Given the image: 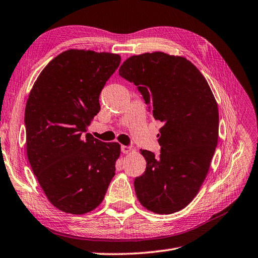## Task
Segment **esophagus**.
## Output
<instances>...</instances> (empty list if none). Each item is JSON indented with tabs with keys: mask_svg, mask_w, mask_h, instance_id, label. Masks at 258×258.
<instances>
[{
	"mask_svg": "<svg viewBox=\"0 0 258 258\" xmlns=\"http://www.w3.org/2000/svg\"><path fill=\"white\" fill-rule=\"evenodd\" d=\"M121 152L123 154H128L131 152V147L128 145H121Z\"/></svg>",
	"mask_w": 258,
	"mask_h": 258,
	"instance_id": "1",
	"label": "esophagus"
}]
</instances>
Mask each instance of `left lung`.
I'll return each instance as SVG.
<instances>
[{
  "label": "left lung",
  "mask_w": 258,
  "mask_h": 258,
  "mask_svg": "<svg viewBox=\"0 0 258 258\" xmlns=\"http://www.w3.org/2000/svg\"><path fill=\"white\" fill-rule=\"evenodd\" d=\"M154 118L163 123L159 156L143 150L144 173L136 177L141 205L157 214L184 209L204 183L218 139V108L206 79L184 57L156 51L128 58L119 68Z\"/></svg>",
  "instance_id": "obj_1"
}]
</instances>
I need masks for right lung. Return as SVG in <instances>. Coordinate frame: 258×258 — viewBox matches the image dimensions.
I'll return each mask as SVG.
<instances>
[{"label": "right lung", "mask_w": 258, "mask_h": 258, "mask_svg": "<svg viewBox=\"0 0 258 258\" xmlns=\"http://www.w3.org/2000/svg\"><path fill=\"white\" fill-rule=\"evenodd\" d=\"M119 63L116 53L69 49L45 67L29 95L28 159L50 204L66 213L95 210L115 175L120 145L85 132Z\"/></svg>", "instance_id": "1"}]
</instances>
